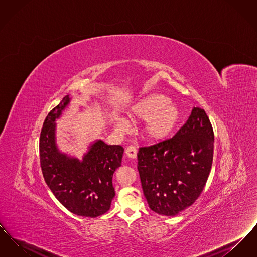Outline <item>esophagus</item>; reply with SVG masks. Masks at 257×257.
<instances>
[{
	"label": "esophagus",
	"mask_w": 257,
	"mask_h": 257,
	"mask_svg": "<svg viewBox=\"0 0 257 257\" xmlns=\"http://www.w3.org/2000/svg\"><path fill=\"white\" fill-rule=\"evenodd\" d=\"M125 153L129 158L135 159L137 157V149H136V147H132V146H130L125 149Z\"/></svg>",
	"instance_id": "obj_1"
}]
</instances>
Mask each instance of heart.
<instances>
[{
  "label": "heart",
  "mask_w": 257,
  "mask_h": 257,
  "mask_svg": "<svg viewBox=\"0 0 257 257\" xmlns=\"http://www.w3.org/2000/svg\"><path fill=\"white\" fill-rule=\"evenodd\" d=\"M133 122L145 121L142 134L150 143H161L174 133L181 119L179 107L161 94H150L140 99L127 111ZM118 130H126L123 122L116 123Z\"/></svg>",
  "instance_id": "1"
}]
</instances>
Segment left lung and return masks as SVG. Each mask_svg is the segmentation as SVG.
<instances>
[{
    "label": "left lung",
    "mask_w": 257,
    "mask_h": 257,
    "mask_svg": "<svg viewBox=\"0 0 257 257\" xmlns=\"http://www.w3.org/2000/svg\"><path fill=\"white\" fill-rule=\"evenodd\" d=\"M213 152L212 125L197 107L173 138L141 147L138 171L149 208L173 217L191 206L206 184Z\"/></svg>",
    "instance_id": "obj_1"
}]
</instances>
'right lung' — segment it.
Returning a JSON list of instances; mask_svg holds the SVG:
<instances>
[{"mask_svg":"<svg viewBox=\"0 0 257 257\" xmlns=\"http://www.w3.org/2000/svg\"><path fill=\"white\" fill-rule=\"evenodd\" d=\"M71 101L69 95L50 111L39 140L40 166L50 190L71 213L96 218L105 214L115 196L112 175L121 166L124 148L94 141L80 160L61 152L56 142V120Z\"/></svg>","mask_w":257,"mask_h":257,"instance_id":"1","label":"right lung"}]
</instances>
